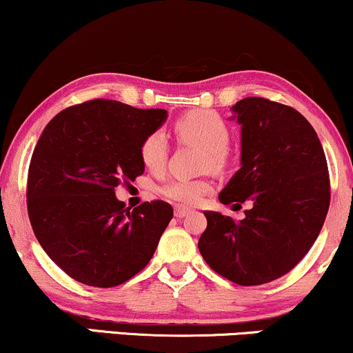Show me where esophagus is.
<instances>
[{"instance_id": "obj_1", "label": "esophagus", "mask_w": 353, "mask_h": 353, "mask_svg": "<svg viewBox=\"0 0 353 353\" xmlns=\"http://www.w3.org/2000/svg\"><path fill=\"white\" fill-rule=\"evenodd\" d=\"M190 214V210L185 206H175V216L176 217H185Z\"/></svg>"}]
</instances>
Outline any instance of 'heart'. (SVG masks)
Returning <instances> with one entry per match:
<instances>
[{
  "mask_svg": "<svg viewBox=\"0 0 353 353\" xmlns=\"http://www.w3.org/2000/svg\"><path fill=\"white\" fill-rule=\"evenodd\" d=\"M175 134L183 142L198 145L204 150L203 168H211L212 172H223L228 165V147L230 142L229 125L214 111L194 110L178 117ZM167 141L159 130L152 132L143 139L139 149V155L143 167L150 172H160L167 162ZM212 188L208 178L185 180L176 178L170 180L160 188V193L170 201H175L185 206H194L210 193Z\"/></svg>",
  "mask_w": 353,
  "mask_h": 353,
  "instance_id": "1",
  "label": "heart"
}]
</instances>
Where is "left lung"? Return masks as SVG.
<instances>
[{"mask_svg": "<svg viewBox=\"0 0 353 353\" xmlns=\"http://www.w3.org/2000/svg\"><path fill=\"white\" fill-rule=\"evenodd\" d=\"M241 124V165L219 193L252 208L242 221L206 211L198 249L221 276L242 286L273 281L301 262L330 203L329 170L316 130L301 112L265 98L232 106ZM241 206V204H239Z\"/></svg>", "mask_w": 353, "mask_h": 353, "instance_id": "obj_1", "label": "left lung"}]
</instances>
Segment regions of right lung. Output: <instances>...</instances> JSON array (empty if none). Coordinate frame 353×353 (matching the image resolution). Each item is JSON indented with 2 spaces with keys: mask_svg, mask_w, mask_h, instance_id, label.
<instances>
[{
  "mask_svg": "<svg viewBox=\"0 0 353 353\" xmlns=\"http://www.w3.org/2000/svg\"><path fill=\"white\" fill-rule=\"evenodd\" d=\"M165 119V110L91 99L43 129L29 165L28 212L42 249L73 280L111 288L150 262L173 208L147 201L129 212L114 188L142 175L141 143Z\"/></svg>",
  "mask_w": 353,
  "mask_h": 353,
  "instance_id": "right-lung-1",
  "label": "right lung"
}]
</instances>
